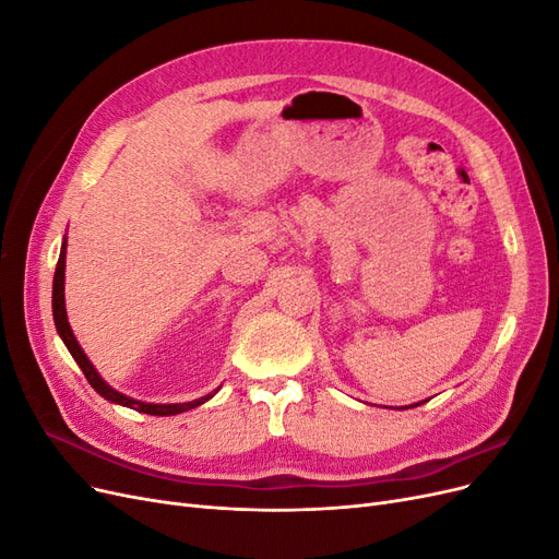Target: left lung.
<instances>
[{
  "label": "left lung",
  "instance_id": "1",
  "mask_svg": "<svg viewBox=\"0 0 559 559\" xmlns=\"http://www.w3.org/2000/svg\"><path fill=\"white\" fill-rule=\"evenodd\" d=\"M421 403H425V401H421ZM415 405H419V403H413V405H408V408H415Z\"/></svg>",
  "mask_w": 559,
  "mask_h": 559
}]
</instances>
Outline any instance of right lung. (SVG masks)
Instances as JSON below:
<instances>
[{"instance_id": "add662e5", "label": "right lung", "mask_w": 559, "mask_h": 559, "mask_svg": "<svg viewBox=\"0 0 559 559\" xmlns=\"http://www.w3.org/2000/svg\"><path fill=\"white\" fill-rule=\"evenodd\" d=\"M64 257H67V238L62 240V247H60V259H58V265H56V277H53V321H56V329H58V335L62 337L64 347L70 349V354L74 357V361L79 364V368L83 370V376H86V380L91 382V386L95 389V392L111 401V403H118V405H126V408H132L138 413H144V415H158V417H167V415H179V413H186L191 408H198V405H202L205 401H210L218 389H214V392L200 396L195 401H189V403H144V401H138V399H130L121 392H116V389L111 384H107L103 380V376L97 373L95 366L91 364V359L86 357V352L81 349V345L76 343L74 337V331L70 326V319H67V310H64Z\"/></svg>"}]
</instances>
